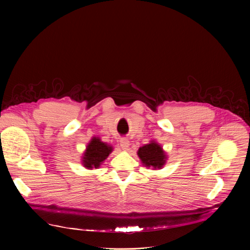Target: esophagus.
<instances>
[{
    "label": "esophagus",
    "instance_id": "esophagus-1",
    "mask_svg": "<svg viewBox=\"0 0 250 250\" xmlns=\"http://www.w3.org/2000/svg\"><path fill=\"white\" fill-rule=\"evenodd\" d=\"M129 141L127 139H122L121 140V147L123 150H127L129 147Z\"/></svg>",
    "mask_w": 250,
    "mask_h": 250
}]
</instances>
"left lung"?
<instances>
[{
	"label": "left lung",
	"mask_w": 250,
	"mask_h": 250,
	"mask_svg": "<svg viewBox=\"0 0 250 250\" xmlns=\"http://www.w3.org/2000/svg\"><path fill=\"white\" fill-rule=\"evenodd\" d=\"M138 155L144 164L148 167L152 166L154 168H161L166 159L162 148L156 143H151L149 145L140 148Z\"/></svg>",
	"instance_id": "left-lung-1"
}]
</instances>
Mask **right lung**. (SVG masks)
Returning <instances> with one entry per match:
<instances>
[{
    "label": "right lung",
    "instance_id": "add662e5",
    "mask_svg": "<svg viewBox=\"0 0 250 250\" xmlns=\"http://www.w3.org/2000/svg\"><path fill=\"white\" fill-rule=\"evenodd\" d=\"M111 151L112 148L106 145V144L100 142L99 139H92L87 146L85 155L83 157L84 166L88 169L98 168L101 163L107 158Z\"/></svg>",
    "mask_w": 250,
    "mask_h": 250
}]
</instances>
